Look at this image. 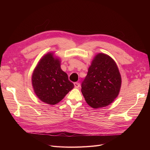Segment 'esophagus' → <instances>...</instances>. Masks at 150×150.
I'll list each match as a JSON object with an SVG mask.
<instances>
[{
  "label": "esophagus",
  "instance_id": "1",
  "mask_svg": "<svg viewBox=\"0 0 150 150\" xmlns=\"http://www.w3.org/2000/svg\"><path fill=\"white\" fill-rule=\"evenodd\" d=\"M74 87L76 88H78L79 86H80V84H79V83H78V82H76V83H74Z\"/></svg>",
  "mask_w": 150,
  "mask_h": 150
}]
</instances>
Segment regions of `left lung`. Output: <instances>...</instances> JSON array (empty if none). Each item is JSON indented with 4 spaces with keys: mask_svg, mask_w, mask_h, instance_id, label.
<instances>
[{
    "mask_svg": "<svg viewBox=\"0 0 150 150\" xmlns=\"http://www.w3.org/2000/svg\"><path fill=\"white\" fill-rule=\"evenodd\" d=\"M121 78L116 62L107 54L94 57L81 84L85 100L93 108L106 107L118 96Z\"/></svg>",
    "mask_w": 150,
    "mask_h": 150,
    "instance_id": "left-lung-1",
    "label": "left lung"
}]
</instances>
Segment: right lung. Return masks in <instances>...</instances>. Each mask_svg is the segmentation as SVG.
Wrapping results in <instances>:
<instances>
[{"instance_id": "right-lung-1", "label": "right lung", "mask_w": 150, "mask_h": 150, "mask_svg": "<svg viewBox=\"0 0 150 150\" xmlns=\"http://www.w3.org/2000/svg\"><path fill=\"white\" fill-rule=\"evenodd\" d=\"M32 84L40 100L51 105L60 102L74 88V84L61 69V61L51 52L44 55L35 67Z\"/></svg>"}]
</instances>
